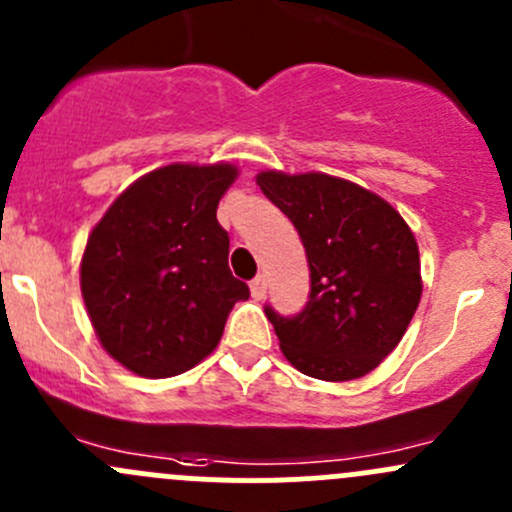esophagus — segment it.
Segmentation results:
<instances>
[{
	"label": "esophagus",
	"mask_w": 512,
	"mask_h": 512,
	"mask_svg": "<svg viewBox=\"0 0 512 512\" xmlns=\"http://www.w3.org/2000/svg\"><path fill=\"white\" fill-rule=\"evenodd\" d=\"M250 292H252V297L255 299H262L267 294V280L262 275H257L255 280L250 282Z\"/></svg>",
	"instance_id": "34e87169"
}]
</instances>
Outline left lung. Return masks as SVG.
Masks as SVG:
<instances>
[{
  "label": "left lung",
  "mask_w": 512,
  "mask_h": 512,
  "mask_svg": "<svg viewBox=\"0 0 512 512\" xmlns=\"http://www.w3.org/2000/svg\"><path fill=\"white\" fill-rule=\"evenodd\" d=\"M262 193L292 220L309 262V302L265 307L282 354L302 374L352 381L396 349L421 302V260L406 220L371 190L327 173L262 170Z\"/></svg>",
  "instance_id": "left-lung-1"
}]
</instances>
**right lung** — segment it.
Returning a JSON list of instances; mask_svg holds the SVG:
<instances>
[{
  "instance_id": "1",
  "label": "right lung",
  "mask_w": 512,
  "mask_h": 512,
  "mask_svg": "<svg viewBox=\"0 0 512 512\" xmlns=\"http://www.w3.org/2000/svg\"><path fill=\"white\" fill-rule=\"evenodd\" d=\"M230 163H173L128 185L91 230L81 294L108 354L148 379L183 374L215 347L235 302L250 297L227 267L218 203Z\"/></svg>"
}]
</instances>
